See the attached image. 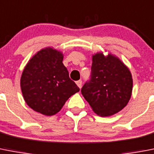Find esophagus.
I'll use <instances>...</instances> for the list:
<instances>
[{
	"label": "esophagus",
	"mask_w": 154,
	"mask_h": 154,
	"mask_svg": "<svg viewBox=\"0 0 154 154\" xmlns=\"http://www.w3.org/2000/svg\"><path fill=\"white\" fill-rule=\"evenodd\" d=\"M76 84H77V85L78 86V88H81V86H82V81H81V80H79V81H76Z\"/></svg>",
	"instance_id": "1"
}]
</instances>
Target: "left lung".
<instances>
[{
    "label": "left lung",
    "instance_id": "8db88e82",
    "mask_svg": "<svg viewBox=\"0 0 154 154\" xmlns=\"http://www.w3.org/2000/svg\"><path fill=\"white\" fill-rule=\"evenodd\" d=\"M132 87L131 72L121 59L111 53L97 52L92 55L91 79L81 94L96 114L109 117L127 106Z\"/></svg>",
    "mask_w": 154,
    "mask_h": 154
}]
</instances>
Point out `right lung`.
I'll return each instance as SVG.
<instances>
[{
    "mask_svg": "<svg viewBox=\"0 0 154 154\" xmlns=\"http://www.w3.org/2000/svg\"><path fill=\"white\" fill-rule=\"evenodd\" d=\"M63 54L54 48H42L23 69L20 87L26 103L34 111L53 116L80 88L69 78Z\"/></svg>",
    "mask_w": 154,
    "mask_h": 154,
    "instance_id": "obj_1",
    "label": "right lung"
}]
</instances>
